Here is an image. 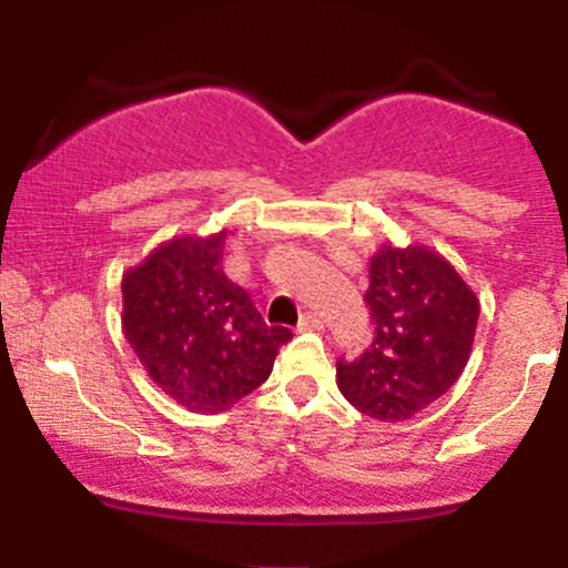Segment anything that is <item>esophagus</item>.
<instances>
[{"instance_id":"1","label":"esophagus","mask_w":568,"mask_h":568,"mask_svg":"<svg viewBox=\"0 0 568 568\" xmlns=\"http://www.w3.org/2000/svg\"><path fill=\"white\" fill-rule=\"evenodd\" d=\"M323 321L317 312H304L302 321H298V331H321Z\"/></svg>"}]
</instances>
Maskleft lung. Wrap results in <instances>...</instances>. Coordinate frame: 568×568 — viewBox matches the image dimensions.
Returning <instances> with one entry per match:
<instances>
[{
    "label": "left lung",
    "mask_w": 568,
    "mask_h": 568,
    "mask_svg": "<svg viewBox=\"0 0 568 568\" xmlns=\"http://www.w3.org/2000/svg\"><path fill=\"white\" fill-rule=\"evenodd\" d=\"M374 342L336 363V387L376 422H406L454 387L470 361L480 302L429 245L382 243L368 262Z\"/></svg>",
    "instance_id": "8db88e82"
}]
</instances>
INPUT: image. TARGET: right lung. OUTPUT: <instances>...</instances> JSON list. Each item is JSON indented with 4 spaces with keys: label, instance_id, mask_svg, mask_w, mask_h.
<instances>
[{
    "label": "right lung",
    "instance_id": "add662e5",
    "mask_svg": "<svg viewBox=\"0 0 568 568\" xmlns=\"http://www.w3.org/2000/svg\"><path fill=\"white\" fill-rule=\"evenodd\" d=\"M226 230L179 234L122 275V331L143 371L192 414H219L270 379L293 336L224 275Z\"/></svg>",
    "mask_w": 568,
    "mask_h": 568
}]
</instances>
